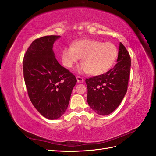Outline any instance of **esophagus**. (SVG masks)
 <instances>
[{
    "label": "esophagus",
    "mask_w": 156,
    "mask_h": 156,
    "mask_svg": "<svg viewBox=\"0 0 156 156\" xmlns=\"http://www.w3.org/2000/svg\"><path fill=\"white\" fill-rule=\"evenodd\" d=\"M76 79H77V83H83L84 82V79L83 77H81L79 76H77L76 77Z\"/></svg>",
    "instance_id": "obj_1"
}]
</instances>
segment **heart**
<instances>
[{"mask_svg": "<svg viewBox=\"0 0 156 156\" xmlns=\"http://www.w3.org/2000/svg\"><path fill=\"white\" fill-rule=\"evenodd\" d=\"M118 56L116 46L109 41L86 39L74 41L72 47L66 46L61 53L63 65L72 68L82 57L79 72L100 75L106 73L115 64Z\"/></svg>", "mask_w": 156, "mask_h": 156, "instance_id": "heart-1", "label": "heart"}]
</instances>
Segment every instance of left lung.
I'll use <instances>...</instances> for the list:
<instances>
[{
    "instance_id": "obj_1",
    "label": "left lung",
    "mask_w": 156,
    "mask_h": 156,
    "mask_svg": "<svg viewBox=\"0 0 156 156\" xmlns=\"http://www.w3.org/2000/svg\"><path fill=\"white\" fill-rule=\"evenodd\" d=\"M131 58L120 42L117 63L104 74L86 79L87 101L100 115H108L119 107L126 95L130 75Z\"/></svg>"
}]
</instances>
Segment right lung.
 I'll use <instances>...</instances> for the list:
<instances>
[{
  "instance_id": "right-lung-1",
  "label": "right lung",
  "mask_w": 156,
  "mask_h": 156,
  "mask_svg": "<svg viewBox=\"0 0 156 156\" xmlns=\"http://www.w3.org/2000/svg\"><path fill=\"white\" fill-rule=\"evenodd\" d=\"M60 36H46L35 40L23 58V75L30 100L40 114L57 119L66 111L75 75L56 59L53 44Z\"/></svg>"
}]
</instances>
